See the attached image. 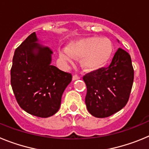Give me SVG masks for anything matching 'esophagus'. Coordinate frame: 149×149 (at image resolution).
Returning a JSON list of instances; mask_svg holds the SVG:
<instances>
[{
	"label": "esophagus",
	"instance_id": "1",
	"mask_svg": "<svg viewBox=\"0 0 149 149\" xmlns=\"http://www.w3.org/2000/svg\"><path fill=\"white\" fill-rule=\"evenodd\" d=\"M81 77H80V76L77 75V74H74V75H73V77H72V79H73V81H76V80H78V79H80Z\"/></svg>",
	"mask_w": 149,
	"mask_h": 149
}]
</instances>
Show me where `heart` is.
Here are the masks:
<instances>
[{"label": "heart", "instance_id": "1", "mask_svg": "<svg viewBox=\"0 0 149 149\" xmlns=\"http://www.w3.org/2000/svg\"><path fill=\"white\" fill-rule=\"evenodd\" d=\"M113 45L107 38L89 37L70 45L68 48L60 51L62 59L72 62L81 58V65L86 70H95L104 65L111 56Z\"/></svg>", "mask_w": 149, "mask_h": 149}]
</instances>
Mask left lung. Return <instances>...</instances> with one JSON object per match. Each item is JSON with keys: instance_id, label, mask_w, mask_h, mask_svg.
Segmentation results:
<instances>
[{"instance_id": "1", "label": "left lung", "mask_w": 149, "mask_h": 149, "mask_svg": "<svg viewBox=\"0 0 149 149\" xmlns=\"http://www.w3.org/2000/svg\"><path fill=\"white\" fill-rule=\"evenodd\" d=\"M134 77L131 56L122 48L108 67L86 74L83 77L87 89L85 103L90 114L105 118L122 110L128 101Z\"/></svg>"}]
</instances>
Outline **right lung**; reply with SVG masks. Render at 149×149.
I'll return each mask as SVG.
<instances>
[{
    "mask_svg": "<svg viewBox=\"0 0 149 149\" xmlns=\"http://www.w3.org/2000/svg\"><path fill=\"white\" fill-rule=\"evenodd\" d=\"M36 33L15 49L11 68V86L17 102L28 113L41 118L54 115L72 74L52 65V51L37 43Z\"/></svg>",
    "mask_w": 149,
    "mask_h": 149,
    "instance_id": "add662e5",
    "label": "right lung"
}]
</instances>
